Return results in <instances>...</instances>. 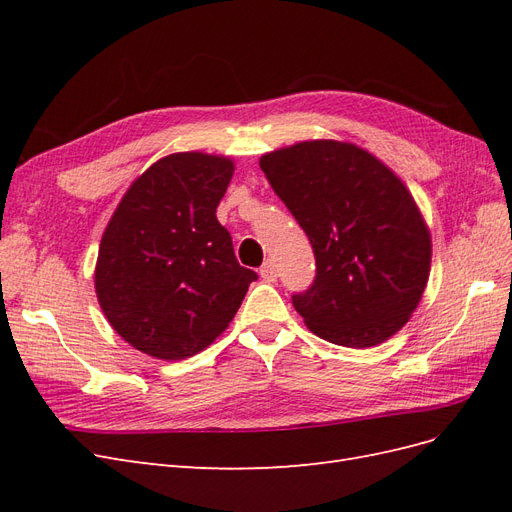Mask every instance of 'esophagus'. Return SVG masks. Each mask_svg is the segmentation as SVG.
Segmentation results:
<instances>
[{
  "instance_id": "esophagus-1",
  "label": "esophagus",
  "mask_w": 512,
  "mask_h": 512,
  "mask_svg": "<svg viewBox=\"0 0 512 512\" xmlns=\"http://www.w3.org/2000/svg\"><path fill=\"white\" fill-rule=\"evenodd\" d=\"M260 277L265 282H275L277 280V269H275V262L273 260H267L265 265L260 267Z\"/></svg>"
}]
</instances>
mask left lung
I'll use <instances>...</instances> for the list:
<instances>
[{"label":"left lung","mask_w":512,"mask_h":512,"mask_svg":"<svg viewBox=\"0 0 512 512\" xmlns=\"http://www.w3.org/2000/svg\"><path fill=\"white\" fill-rule=\"evenodd\" d=\"M260 168L314 247V284L292 294L309 331L346 348L386 342L431 267L429 228L406 185L369 151L324 138L265 153Z\"/></svg>","instance_id":"1"}]
</instances>
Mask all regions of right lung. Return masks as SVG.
Listing matches in <instances>:
<instances>
[{"instance_id":"right-lung-1","label":"right lung","mask_w":512,"mask_h":512,"mask_svg":"<svg viewBox=\"0 0 512 512\" xmlns=\"http://www.w3.org/2000/svg\"><path fill=\"white\" fill-rule=\"evenodd\" d=\"M235 173L224 156L170 153L123 194L96 262L98 303L130 346L162 361L220 337L256 280L215 218Z\"/></svg>"}]
</instances>
